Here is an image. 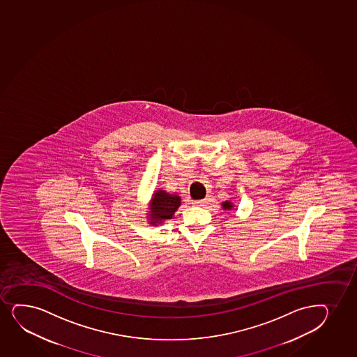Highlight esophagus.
<instances>
[{"mask_svg": "<svg viewBox=\"0 0 357 357\" xmlns=\"http://www.w3.org/2000/svg\"><path fill=\"white\" fill-rule=\"evenodd\" d=\"M207 202H208V200H207V199H204V200H194L193 205L199 206V207H202V206L207 205Z\"/></svg>", "mask_w": 357, "mask_h": 357, "instance_id": "obj_1", "label": "esophagus"}]
</instances>
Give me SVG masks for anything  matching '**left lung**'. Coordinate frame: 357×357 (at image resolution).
I'll return each instance as SVG.
<instances>
[{
	"label": "left lung",
	"instance_id": "8db88e82",
	"mask_svg": "<svg viewBox=\"0 0 357 357\" xmlns=\"http://www.w3.org/2000/svg\"><path fill=\"white\" fill-rule=\"evenodd\" d=\"M222 206V209H226V211H229V209L234 208V204H232L231 201H224Z\"/></svg>",
	"mask_w": 357,
	"mask_h": 357
}]
</instances>
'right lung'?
I'll return each mask as SVG.
<instances>
[{
    "mask_svg": "<svg viewBox=\"0 0 357 357\" xmlns=\"http://www.w3.org/2000/svg\"><path fill=\"white\" fill-rule=\"evenodd\" d=\"M181 206V197L175 194H169L165 190L157 189L153 193L150 204V212L148 214L149 222L157 226L172 219L176 209Z\"/></svg>",
    "mask_w": 357,
    "mask_h": 357,
    "instance_id": "1",
    "label": "right lung"
}]
</instances>
